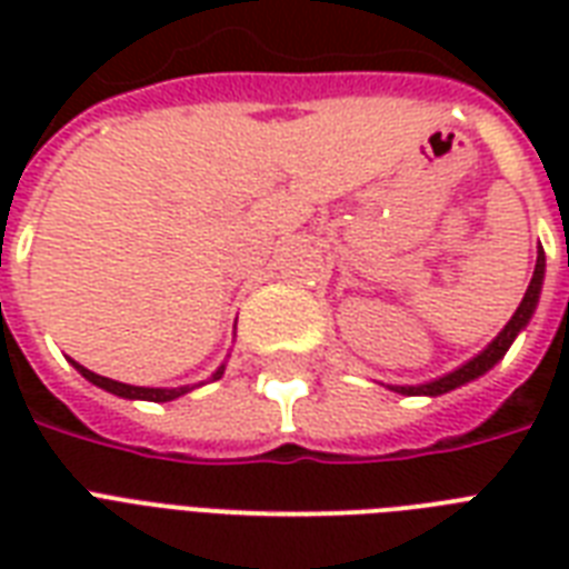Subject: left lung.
<instances>
[{
  "instance_id": "left-lung-1",
  "label": "left lung",
  "mask_w": 569,
  "mask_h": 569,
  "mask_svg": "<svg viewBox=\"0 0 569 569\" xmlns=\"http://www.w3.org/2000/svg\"><path fill=\"white\" fill-rule=\"evenodd\" d=\"M543 274H547V257H543V248L538 250V262H535V274H531V283L522 295L520 307L517 312L511 316V321L499 330V337L485 348V351H478L472 360H467L463 366H458L455 372L442 375V378H433V380H425V383H416V387H389L392 392H401V396H442V392H451V389L463 387L469 380L481 378L493 369L505 355H508V348L513 346V339L520 337L526 325L531 321L535 310H538V301H540V289H543Z\"/></svg>"
}]
</instances>
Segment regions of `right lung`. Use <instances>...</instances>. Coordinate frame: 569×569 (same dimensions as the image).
Here are the masks:
<instances>
[{
	"label": "right lung",
	"mask_w": 569,
	"mask_h": 569,
	"mask_svg": "<svg viewBox=\"0 0 569 569\" xmlns=\"http://www.w3.org/2000/svg\"><path fill=\"white\" fill-rule=\"evenodd\" d=\"M76 366V372L82 375L84 380H91L93 387L106 389L111 396H120V398H132V401H173V398L186 396L191 392L194 387H132V383H120V380H111V378H102V375L91 372V369H84L79 366L76 360H70ZM223 375V363L218 366L212 372V380H218Z\"/></svg>",
	"instance_id": "right-lung-1"
}]
</instances>
